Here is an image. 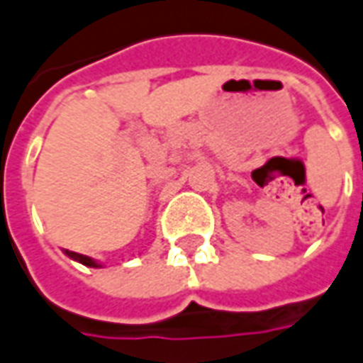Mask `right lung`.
I'll return each instance as SVG.
<instances>
[{"instance_id": "obj_1", "label": "right lung", "mask_w": 363, "mask_h": 363, "mask_svg": "<svg viewBox=\"0 0 363 363\" xmlns=\"http://www.w3.org/2000/svg\"><path fill=\"white\" fill-rule=\"evenodd\" d=\"M68 257H72V259L80 261L82 265H86V267H100V263H96V261L92 259V257H88V255H80V253H74V252H67Z\"/></svg>"}]
</instances>
